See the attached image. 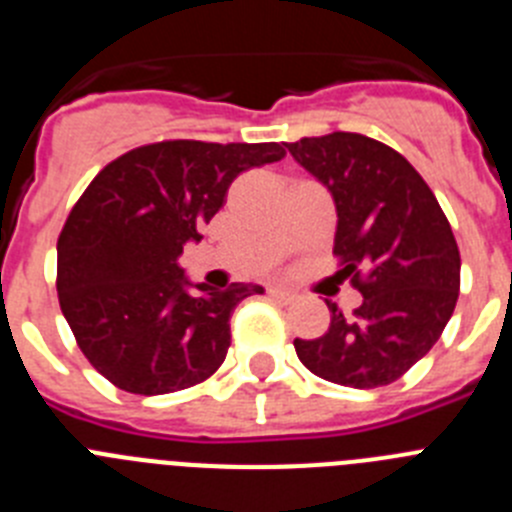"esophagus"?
Segmentation results:
<instances>
[{
	"label": "esophagus",
	"instance_id": "1",
	"mask_svg": "<svg viewBox=\"0 0 512 512\" xmlns=\"http://www.w3.org/2000/svg\"><path fill=\"white\" fill-rule=\"evenodd\" d=\"M269 297H274V300L284 302V305H289V302L297 300L295 292H289V289H279V287H269Z\"/></svg>",
	"mask_w": 512,
	"mask_h": 512
}]
</instances>
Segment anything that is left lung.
Wrapping results in <instances>:
<instances>
[{
    "mask_svg": "<svg viewBox=\"0 0 512 512\" xmlns=\"http://www.w3.org/2000/svg\"><path fill=\"white\" fill-rule=\"evenodd\" d=\"M289 153L333 194L343 279L364 302L346 318L333 302L320 338H295L315 377L374 390L392 384L441 338L456 307L461 256L451 225L423 176L395 148L361 133L287 143Z\"/></svg>",
    "mask_w": 512,
    "mask_h": 512,
    "instance_id": "1",
    "label": "left lung"
}]
</instances>
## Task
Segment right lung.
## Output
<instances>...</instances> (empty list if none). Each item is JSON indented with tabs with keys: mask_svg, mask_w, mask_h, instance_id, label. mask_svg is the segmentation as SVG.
I'll return each mask as SVG.
<instances>
[{
	"mask_svg": "<svg viewBox=\"0 0 512 512\" xmlns=\"http://www.w3.org/2000/svg\"><path fill=\"white\" fill-rule=\"evenodd\" d=\"M287 156L282 143L161 140L110 161L58 235V302L81 354L133 395L205 382L230 346L235 305L259 284L189 289L176 259L223 207L238 174Z\"/></svg>",
	"mask_w": 512,
	"mask_h": 512,
	"instance_id": "add662e5",
	"label": "right lung"
}]
</instances>
